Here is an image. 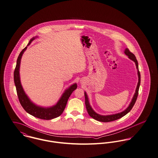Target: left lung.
Wrapping results in <instances>:
<instances>
[{"label":"left lung","instance_id":"8db88e82","mask_svg":"<svg viewBox=\"0 0 158 158\" xmlns=\"http://www.w3.org/2000/svg\"><path fill=\"white\" fill-rule=\"evenodd\" d=\"M125 54L128 56L129 59H130L131 60H132L133 61H134L135 62L136 66V69L138 70V83L136 87V89L135 91V93L133 96V98L131 100V102H130L129 106L127 107V108H126L124 111H123V112H121L119 113H117V114H111V115H106V116H103V115H100L98 113H96L91 108V106H90V104L89 103V100L88 98L87 94L86 93V92L84 93L85 94V106H86V108L87 110L88 113V114L93 119H94L96 121H100V122H103V123H108V122H111V121H116L118 119L121 118L123 116H124L125 115H126L128 112L130 111V110L132 109L133 106L135 105L138 96V91H139V88L140 86V72L139 71V68H138V60L135 57V56L134 55V54L130 52V50L128 48H126L124 52Z\"/></svg>","mask_w":158,"mask_h":158}]
</instances>
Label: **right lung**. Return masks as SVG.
<instances>
[{"label": "right lung", "mask_w": 158, "mask_h": 158, "mask_svg": "<svg viewBox=\"0 0 158 158\" xmlns=\"http://www.w3.org/2000/svg\"><path fill=\"white\" fill-rule=\"evenodd\" d=\"M36 38L33 37L29 42L27 46L23 48L22 52L20 53L18 59L16 66L15 70L14 71V81L15 84L16 88L17 94H18V98L19 102L20 103L23 109L30 114L35 116V118L45 119V120H50L57 117H59L63 113L69 98H70L71 93L77 88V84L75 83L71 85L70 87L67 89L65 92L62 95L61 98L57 102L56 105H54L51 107H42L40 106H37L34 103H33L30 99L28 98L27 95L25 94L22 86L20 83V76H19V69H20V64L22 56L24 52L27 50V47L31 43L33 40H34Z\"/></svg>", "instance_id": "right-lung-1"}]
</instances>
